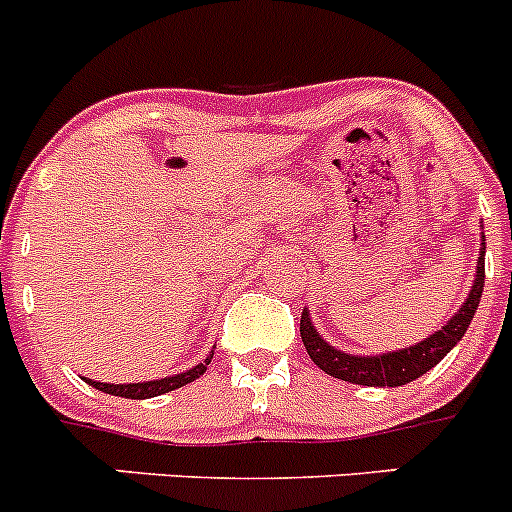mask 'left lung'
Returning <instances> with one entry per match:
<instances>
[{
    "label": "left lung",
    "instance_id": "8db88e82",
    "mask_svg": "<svg viewBox=\"0 0 512 512\" xmlns=\"http://www.w3.org/2000/svg\"><path fill=\"white\" fill-rule=\"evenodd\" d=\"M485 241V236H483ZM485 286V243L480 248L478 256V271H475V281L470 286L465 304L455 311L450 321L435 334L422 339L420 344H412L407 349H397V352H384L364 357V354H347L342 349L332 347L321 339L311 324L309 309L301 314V342H304L306 352H309L311 362L319 369H324L329 377L344 379L352 384H364V387H402L407 382H415L425 372H430L435 364H440L447 357L452 347L465 337L467 326H470L475 309L480 304Z\"/></svg>",
    "mask_w": 512,
    "mask_h": 512
}]
</instances>
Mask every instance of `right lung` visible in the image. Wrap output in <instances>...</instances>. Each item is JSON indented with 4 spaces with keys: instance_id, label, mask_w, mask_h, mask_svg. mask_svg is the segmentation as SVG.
Returning <instances> with one entry per match:
<instances>
[{
    "instance_id": "1",
    "label": "right lung",
    "mask_w": 512,
    "mask_h": 512,
    "mask_svg": "<svg viewBox=\"0 0 512 512\" xmlns=\"http://www.w3.org/2000/svg\"><path fill=\"white\" fill-rule=\"evenodd\" d=\"M213 359V352L208 354L206 362L196 364L193 369H186V372L180 374H173V377H163V379H150V382H130V384H107V382H95V379H85L90 387L100 389V392L105 394H115V397H125V399H150V397H158V394H165V392H173V389L178 387H186V384H191L193 379L201 377L203 372L208 369V364H211Z\"/></svg>"
}]
</instances>
